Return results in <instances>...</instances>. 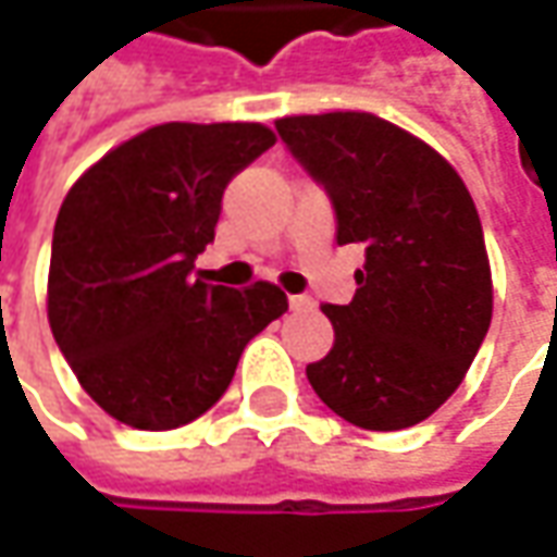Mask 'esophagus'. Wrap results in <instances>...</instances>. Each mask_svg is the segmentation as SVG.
Returning a JSON list of instances; mask_svg holds the SVG:
<instances>
[{
	"mask_svg": "<svg viewBox=\"0 0 557 557\" xmlns=\"http://www.w3.org/2000/svg\"><path fill=\"white\" fill-rule=\"evenodd\" d=\"M289 308L293 310L313 308V298H310V295H289Z\"/></svg>",
	"mask_w": 557,
	"mask_h": 557,
	"instance_id": "1",
	"label": "esophagus"
}]
</instances>
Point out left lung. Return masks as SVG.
Here are the masks:
<instances>
[{
  "instance_id": "8db88e82",
  "label": "left lung",
  "mask_w": 557,
  "mask_h": 557,
  "mask_svg": "<svg viewBox=\"0 0 557 557\" xmlns=\"http://www.w3.org/2000/svg\"><path fill=\"white\" fill-rule=\"evenodd\" d=\"M326 188L338 244H362L350 305H323L335 344L308 366L313 393L362 430L426 421L472 366L494 310L485 234L457 170L372 112L277 121Z\"/></svg>"
}]
</instances>
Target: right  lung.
Listing matches in <instances>:
<instances>
[{"mask_svg":"<svg viewBox=\"0 0 557 557\" xmlns=\"http://www.w3.org/2000/svg\"><path fill=\"white\" fill-rule=\"evenodd\" d=\"M277 143L264 124H158L78 176L51 244L48 323L78 384L134 430H176L213 408L237 359L289 301L191 280L225 185Z\"/></svg>","mask_w":557,"mask_h":557,"instance_id":"right-lung-1","label":"right lung"}]
</instances>
